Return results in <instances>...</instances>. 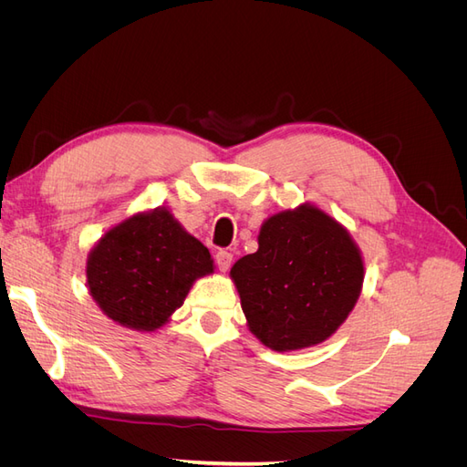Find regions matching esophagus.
Here are the masks:
<instances>
[{
    "instance_id": "34e87169",
    "label": "esophagus",
    "mask_w": 467,
    "mask_h": 467,
    "mask_svg": "<svg viewBox=\"0 0 467 467\" xmlns=\"http://www.w3.org/2000/svg\"><path fill=\"white\" fill-rule=\"evenodd\" d=\"M232 261H234V255H232L230 251L220 249V251L216 253V265H218L220 271H228V268L232 266Z\"/></svg>"
}]
</instances>
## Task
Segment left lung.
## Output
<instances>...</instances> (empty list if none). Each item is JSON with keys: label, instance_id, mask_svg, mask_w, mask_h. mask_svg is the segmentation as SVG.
Here are the masks:
<instances>
[{"label": "left lung", "instance_id": "obj_1", "mask_svg": "<svg viewBox=\"0 0 467 467\" xmlns=\"http://www.w3.org/2000/svg\"><path fill=\"white\" fill-rule=\"evenodd\" d=\"M249 331L278 352L329 338L355 307L364 265L341 223L302 204L268 218L259 249L230 271Z\"/></svg>", "mask_w": 467, "mask_h": 467}]
</instances>
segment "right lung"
<instances>
[{
  "instance_id": "add662e5",
  "label": "right lung",
  "mask_w": 467,
  "mask_h": 467,
  "mask_svg": "<svg viewBox=\"0 0 467 467\" xmlns=\"http://www.w3.org/2000/svg\"><path fill=\"white\" fill-rule=\"evenodd\" d=\"M214 273L208 249L165 208L109 230L88 259L93 300L122 327L153 331L185 302L196 278Z\"/></svg>"
}]
</instances>
